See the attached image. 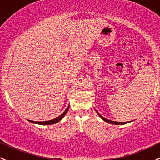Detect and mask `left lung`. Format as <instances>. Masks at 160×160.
Returning <instances> with one entry per match:
<instances>
[{"label":"left lung","instance_id":"8db88e82","mask_svg":"<svg viewBox=\"0 0 160 160\" xmlns=\"http://www.w3.org/2000/svg\"><path fill=\"white\" fill-rule=\"evenodd\" d=\"M97 113H98V112H97ZM98 114L99 115V117H100L102 119V120L105 121V122H109V123H111V124H116V125H123V124H126V123H127V122H116V121H112V120H108V119L104 118V117H102V116H101L100 114H99L98 113Z\"/></svg>","mask_w":160,"mask_h":160}]
</instances>
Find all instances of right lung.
Here are the masks:
<instances>
[{
    "mask_svg": "<svg viewBox=\"0 0 160 160\" xmlns=\"http://www.w3.org/2000/svg\"><path fill=\"white\" fill-rule=\"evenodd\" d=\"M68 108L69 107L67 108V109L65 110V111L62 114H61L59 116V117H56V118L53 119L52 120H49V121H44V122H36V121H33V120H28L29 122H33V123H37V124H40V125H51V124H54V123H56V122H58V121H60L62 120V118H63L64 117H65V115L66 114V113H67L68 111Z\"/></svg>",
    "mask_w": 160,
    "mask_h": 160,
    "instance_id": "1",
    "label": "right lung"
}]
</instances>
